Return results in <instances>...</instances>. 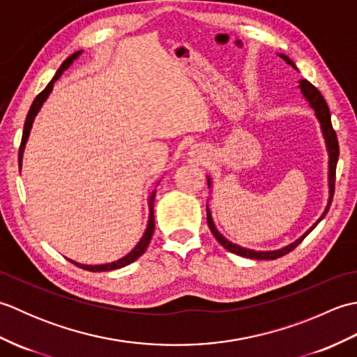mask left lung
Instances as JSON below:
<instances>
[{"label":"left lung","instance_id":"8db88e82","mask_svg":"<svg viewBox=\"0 0 357 357\" xmlns=\"http://www.w3.org/2000/svg\"><path fill=\"white\" fill-rule=\"evenodd\" d=\"M278 55L284 59V61L291 66L294 70H298V67L291 61L290 58L284 53H278ZM299 90L302 96L305 98V101L310 104V107L314 110V116L317 119V123H319L321 127V132L324 136V141H325V149H327V153H328V201H327V206H325V210L322 211L321 218L317 219V221L310 227V229L299 236L296 241H293L291 244H288L282 248H278V250H252V248H247V247H242L234 244V242L227 239L224 234L216 229V225L213 222V216H211V210L208 208V204H207V224L210 227L211 233H213V236L216 238V241L221 244L225 250H229V252L242 256V257H250V259H276V257L284 256L287 253H290L293 248L298 247L302 241L305 239L307 234H310L314 227L319 224L322 219L325 218V215L328 213L330 206H331V201H333V195H335V181H336V164H337V158H339V144H337V138H336V132L333 130V126H331V115H330V110H328V105L325 102L324 96L321 95L319 90H317L313 84H310L307 79H299ZM207 184L208 188H211V178L207 176Z\"/></svg>","mask_w":357,"mask_h":357}]
</instances>
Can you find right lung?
Masks as SVG:
<instances>
[{
  "instance_id": "obj_1",
  "label": "right lung",
  "mask_w": 357,
  "mask_h": 357,
  "mask_svg": "<svg viewBox=\"0 0 357 357\" xmlns=\"http://www.w3.org/2000/svg\"><path fill=\"white\" fill-rule=\"evenodd\" d=\"M82 50H78L75 52L73 55H70L69 58L66 59V61L61 64V67L56 70L55 77L52 78V81L47 84V87H45L43 92L38 95L35 98V101L32 102V107H30L29 113H27V118H26V123H24V130H22V139H21V146H20V153H18V162H20V170H21V165H22V155H24V149H26V144H27V139H29V135H30V130H32V126H33V121L36 118L38 113H40L43 104L47 101L49 95L52 93L53 90V84L61 78V75L69 69V67L77 61V59L81 56ZM159 184V181H158ZM155 196H156V188L153 192L150 193L149 196V221H147V227H146V231H144L142 238L138 241V244H136L130 252H128L126 256L119 257V259L113 261V262H105V264H81V262H77L73 259H69L72 264L77 265V267L79 268H84V270H89V271H109V270H116V268H123L126 267V265L135 262L136 259H138L139 256L144 255V252H146L150 241H151V236H153V231H155V216H153V202H155Z\"/></svg>"
}]
</instances>
